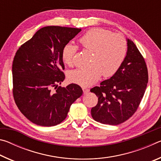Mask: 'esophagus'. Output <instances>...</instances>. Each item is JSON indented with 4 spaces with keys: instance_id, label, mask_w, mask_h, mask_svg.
<instances>
[{
    "instance_id": "34e87169",
    "label": "esophagus",
    "mask_w": 161,
    "mask_h": 161,
    "mask_svg": "<svg viewBox=\"0 0 161 161\" xmlns=\"http://www.w3.org/2000/svg\"><path fill=\"white\" fill-rule=\"evenodd\" d=\"M82 90H83L84 94H87L89 92V89H87V88H85V87H83Z\"/></svg>"
}]
</instances>
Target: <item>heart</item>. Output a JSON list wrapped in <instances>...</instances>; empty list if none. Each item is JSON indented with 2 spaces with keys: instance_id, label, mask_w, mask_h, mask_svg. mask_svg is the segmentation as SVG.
I'll list each match as a JSON object with an SVG mask.
<instances>
[{
  "instance_id": "heart-1",
  "label": "heart",
  "mask_w": 161,
  "mask_h": 161,
  "mask_svg": "<svg viewBox=\"0 0 161 161\" xmlns=\"http://www.w3.org/2000/svg\"><path fill=\"white\" fill-rule=\"evenodd\" d=\"M84 48L92 51V66L72 70L69 75L71 82L81 86L94 84L101 76L111 77L123 64L127 53V43L125 38L119 34H114L108 30L95 28L89 30L80 39ZM77 47L72 43H67L62 53V60L71 66Z\"/></svg>"
}]
</instances>
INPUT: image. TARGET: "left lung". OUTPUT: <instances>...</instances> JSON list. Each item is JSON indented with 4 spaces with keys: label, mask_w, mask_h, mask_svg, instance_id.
Masks as SVG:
<instances>
[{
    "label": "left lung",
    "mask_w": 161,
    "mask_h": 161,
    "mask_svg": "<svg viewBox=\"0 0 161 161\" xmlns=\"http://www.w3.org/2000/svg\"><path fill=\"white\" fill-rule=\"evenodd\" d=\"M127 53L123 64L112 77L91 89L98 97L92 116L103 124L124 123L136 112L148 81L145 60L131 40L126 38Z\"/></svg>",
    "instance_id": "1"
}]
</instances>
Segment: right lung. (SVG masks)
<instances>
[{"label": "right lung", "mask_w": 161, "mask_h": 161, "mask_svg": "<svg viewBox=\"0 0 161 161\" xmlns=\"http://www.w3.org/2000/svg\"><path fill=\"white\" fill-rule=\"evenodd\" d=\"M81 31L44 27L18 49L13 59V97L19 110L32 123L53 126L66 119L71 105L82 95L76 84L58 86L64 80V46ZM54 87L56 92H51Z\"/></svg>", "instance_id": "obj_1"}]
</instances>
